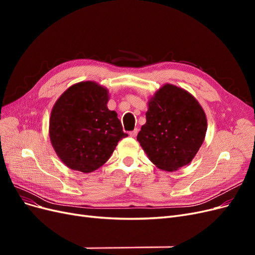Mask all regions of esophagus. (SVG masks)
<instances>
[{
    "instance_id": "1",
    "label": "esophagus",
    "mask_w": 255,
    "mask_h": 255,
    "mask_svg": "<svg viewBox=\"0 0 255 255\" xmlns=\"http://www.w3.org/2000/svg\"><path fill=\"white\" fill-rule=\"evenodd\" d=\"M137 134H138V129L137 128H135L134 130H132V132H129V136L130 137H136L137 136Z\"/></svg>"
}]
</instances>
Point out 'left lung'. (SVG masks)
I'll list each match as a JSON object with an SVG mask.
<instances>
[{"label":"left lung","instance_id":"obj_1","mask_svg":"<svg viewBox=\"0 0 255 255\" xmlns=\"http://www.w3.org/2000/svg\"><path fill=\"white\" fill-rule=\"evenodd\" d=\"M145 119L137 140L152 163L167 171L189 164L207 128L197 100L186 90L167 84L150 100Z\"/></svg>","mask_w":255,"mask_h":255}]
</instances>
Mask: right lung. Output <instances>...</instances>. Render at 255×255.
Segmentation results:
<instances>
[{"label":"right lung","instance_id":"obj_1","mask_svg":"<svg viewBox=\"0 0 255 255\" xmlns=\"http://www.w3.org/2000/svg\"><path fill=\"white\" fill-rule=\"evenodd\" d=\"M109 92L94 82L67 89L54 105L50 138L63 163L88 173L103 166L116 145L128 136L117 113L107 109Z\"/></svg>","mask_w":255,"mask_h":255}]
</instances>
